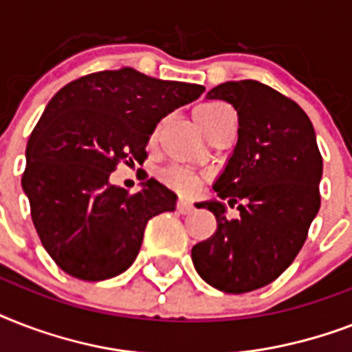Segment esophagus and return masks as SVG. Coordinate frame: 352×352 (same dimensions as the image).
<instances>
[{"label": "esophagus", "instance_id": "1", "mask_svg": "<svg viewBox=\"0 0 352 352\" xmlns=\"http://www.w3.org/2000/svg\"><path fill=\"white\" fill-rule=\"evenodd\" d=\"M177 210H179V212H181V214H190V212H192L193 210V206L190 203H188L186 199H179V201H177Z\"/></svg>", "mask_w": 352, "mask_h": 352}]
</instances>
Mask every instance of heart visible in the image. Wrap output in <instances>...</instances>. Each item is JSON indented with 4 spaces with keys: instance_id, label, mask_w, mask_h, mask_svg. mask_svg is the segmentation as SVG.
I'll return each mask as SVG.
<instances>
[{
    "instance_id": "obj_1",
    "label": "heart",
    "mask_w": 352,
    "mask_h": 352,
    "mask_svg": "<svg viewBox=\"0 0 352 352\" xmlns=\"http://www.w3.org/2000/svg\"><path fill=\"white\" fill-rule=\"evenodd\" d=\"M226 115H232V109L226 104H221V102H204V104L195 107V111H193V117H195V120H197V124L204 133H208ZM162 179H164L166 184H170L177 190H182V192H188V190H192L195 186V177L192 173H188V171L179 170V168L166 170L162 173Z\"/></svg>"
}]
</instances>
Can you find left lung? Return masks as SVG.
I'll return each instance as SVG.
<instances>
[{
    "instance_id": "left-lung-1",
    "label": "left lung",
    "mask_w": 352,
    "mask_h": 352,
    "mask_svg": "<svg viewBox=\"0 0 352 352\" xmlns=\"http://www.w3.org/2000/svg\"><path fill=\"white\" fill-rule=\"evenodd\" d=\"M237 111V144L215 181L217 199L197 203L217 230L192 248L197 274L228 294L272 283L294 261L320 210L323 160L311 120L294 100L256 80L225 82L206 95ZM228 206L240 210L226 217Z\"/></svg>"
}]
</instances>
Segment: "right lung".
Instances as JSON below:
<instances>
[{"label":"right lung","instance_id":"obj_1","mask_svg":"<svg viewBox=\"0 0 352 352\" xmlns=\"http://www.w3.org/2000/svg\"><path fill=\"white\" fill-rule=\"evenodd\" d=\"M204 87L100 71L58 91L30 133L21 186L47 254L84 281L131 267L148 221L175 210L177 195L155 179L129 193L109 182L118 162L142 164L155 127L197 100Z\"/></svg>","mask_w":352,"mask_h":352}]
</instances>
